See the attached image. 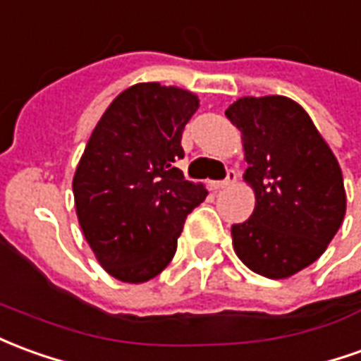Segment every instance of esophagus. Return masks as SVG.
Segmentation results:
<instances>
[{
	"label": "esophagus",
	"mask_w": 361,
	"mask_h": 361,
	"mask_svg": "<svg viewBox=\"0 0 361 361\" xmlns=\"http://www.w3.org/2000/svg\"><path fill=\"white\" fill-rule=\"evenodd\" d=\"M234 181H236V172H234V170H228L224 180L211 181V188H213V189H224V188H228V185H233Z\"/></svg>",
	"instance_id": "esophagus-1"
}]
</instances>
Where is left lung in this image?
Returning <instances> with one entry per match:
<instances>
[{"label": "left lung", "mask_w": 361, "mask_h": 361, "mask_svg": "<svg viewBox=\"0 0 361 361\" xmlns=\"http://www.w3.org/2000/svg\"><path fill=\"white\" fill-rule=\"evenodd\" d=\"M224 115L242 133L244 180L256 195L250 219L231 228L234 252L259 276L291 277L321 258L344 221L338 160L289 97H240Z\"/></svg>", "instance_id": "8db88e82"}]
</instances>
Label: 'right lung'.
Here are the masks:
<instances>
[{"instance_id": "right-lung-1", "label": "right lung", "mask_w": 361, "mask_h": 361, "mask_svg": "<svg viewBox=\"0 0 361 361\" xmlns=\"http://www.w3.org/2000/svg\"><path fill=\"white\" fill-rule=\"evenodd\" d=\"M195 93L130 85L105 109L75 168L74 201L85 240L119 281L145 283L172 262L185 216L207 189L183 178L181 133Z\"/></svg>"}]
</instances>
